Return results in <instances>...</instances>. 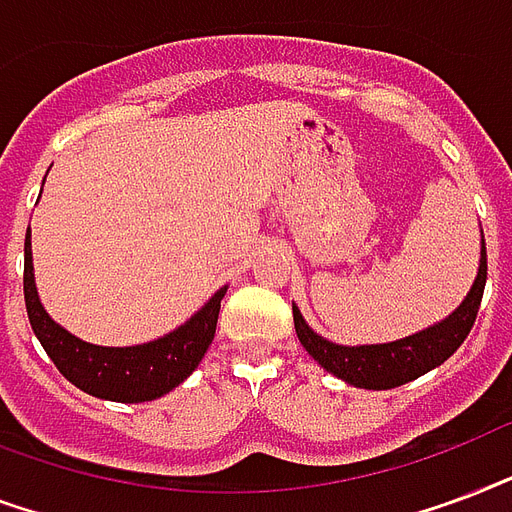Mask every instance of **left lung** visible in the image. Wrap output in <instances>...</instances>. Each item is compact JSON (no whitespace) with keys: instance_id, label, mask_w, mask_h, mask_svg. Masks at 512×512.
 Segmentation results:
<instances>
[{"instance_id":"1","label":"left lung","mask_w":512,"mask_h":512,"mask_svg":"<svg viewBox=\"0 0 512 512\" xmlns=\"http://www.w3.org/2000/svg\"><path fill=\"white\" fill-rule=\"evenodd\" d=\"M483 288H486V243L481 248V267L475 277L467 299L459 304L457 312L438 326L419 331V334L398 339L390 344H366V347H342V344L326 342L323 336L312 331L299 310L293 307V326L296 336L304 344V350L318 360L320 366L347 384L363 387V390H390L411 382L417 376L427 374L430 368L441 366L451 358L465 342L481 307Z\"/></svg>"}]
</instances>
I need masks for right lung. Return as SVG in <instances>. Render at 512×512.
Listing matches in <instances>:
<instances>
[{
	"mask_svg": "<svg viewBox=\"0 0 512 512\" xmlns=\"http://www.w3.org/2000/svg\"><path fill=\"white\" fill-rule=\"evenodd\" d=\"M221 288L192 320L176 328L173 334L162 336L157 342L138 344V347H95L87 344L58 323L50 320L37 299L34 272H31V243L26 232L23 245V299L34 334L42 342L45 352L71 384L87 395L117 403H144L170 392L192 374L202 360L208 344L216 336L219 323Z\"/></svg>",
	"mask_w": 512,
	"mask_h": 512,
	"instance_id": "obj_1",
	"label": "right lung"
}]
</instances>
